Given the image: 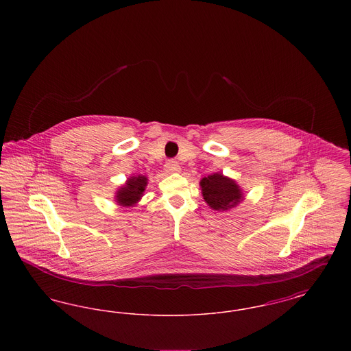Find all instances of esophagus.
Masks as SVG:
<instances>
[{
    "instance_id": "obj_1",
    "label": "esophagus",
    "mask_w": 351,
    "mask_h": 351,
    "mask_svg": "<svg viewBox=\"0 0 351 351\" xmlns=\"http://www.w3.org/2000/svg\"><path fill=\"white\" fill-rule=\"evenodd\" d=\"M166 171L169 173H176V172H180V165L175 160V159H169L167 163H166Z\"/></svg>"
}]
</instances>
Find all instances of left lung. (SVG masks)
<instances>
[{"label": "left lung", "instance_id": "obj_1", "mask_svg": "<svg viewBox=\"0 0 351 351\" xmlns=\"http://www.w3.org/2000/svg\"><path fill=\"white\" fill-rule=\"evenodd\" d=\"M204 200L213 210H229L243 200V192L233 179L216 172L200 182Z\"/></svg>", "mask_w": 351, "mask_h": 351}]
</instances>
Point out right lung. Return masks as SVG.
<instances>
[{"instance_id": "1", "label": "right lung", "mask_w": 351, "mask_h": 351, "mask_svg": "<svg viewBox=\"0 0 351 351\" xmlns=\"http://www.w3.org/2000/svg\"><path fill=\"white\" fill-rule=\"evenodd\" d=\"M147 178L138 175V176H132L128 179L125 185H122L116 193V201L118 205L121 206H132L141 200L143 196V192L147 185Z\"/></svg>"}]
</instances>
